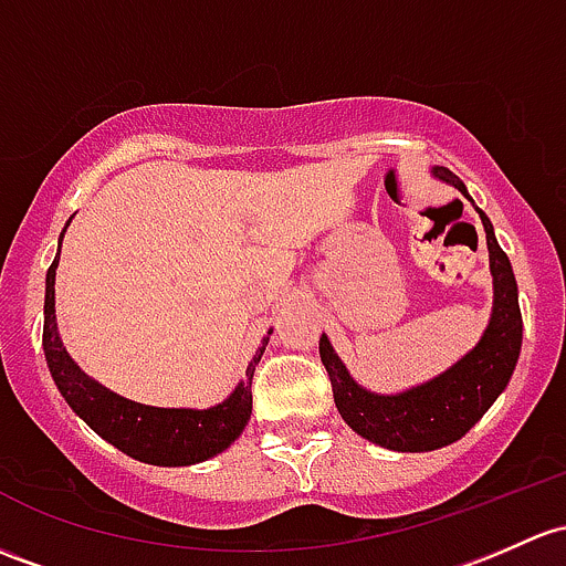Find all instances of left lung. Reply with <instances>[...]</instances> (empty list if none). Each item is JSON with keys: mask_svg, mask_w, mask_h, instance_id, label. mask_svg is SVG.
I'll return each mask as SVG.
<instances>
[{"mask_svg": "<svg viewBox=\"0 0 566 566\" xmlns=\"http://www.w3.org/2000/svg\"><path fill=\"white\" fill-rule=\"evenodd\" d=\"M433 174L453 184L458 192L469 198L461 178L450 174L448 168H437ZM478 213L485 228L496 298H493L491 323L480 344L450 371L401 396H374L349 379L347 368L336 358L328 338H319V358L328 371L338 415L368 442L401 450V453H426V450H439L458 442L483 418L513 377L523 338L518 284H515L507 254L502 252L493 235V224L480 208Z\"/></svg>", "mask_w": 566, "mask_h": 566, "instance_id": "1", "label": "left lung"}]
</instances>
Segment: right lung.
Segmentation results:
<instances>
[{"label": "right lung", "mask_w": 566, "mask_h": 566, "mask_svg": "<svg viewBox=\"0 0 566 566\" xmlns=\"http://www.w3.org/2000/svg\"><path fill=\"white\" fill-rule=\"evenodd\" d=\"M64 235V233H62ZM62 243V241H59ZM59 258L48 268L45 276V323L43 349L51 377L56 382L64 401L73 407L78 418L86 420L92 431H97L105 442L122 453L154 467H189L206 458L222 453L252 415V377L254 366L265 353L268 338L254 353L247 368V382L235 388L228 401L211 409H157L127 401L116 396L75 366L67 349L62 347L56 333V314H53V279H56Z\"/></svg>", "instance_id": "obj_1"}]
</instances>
